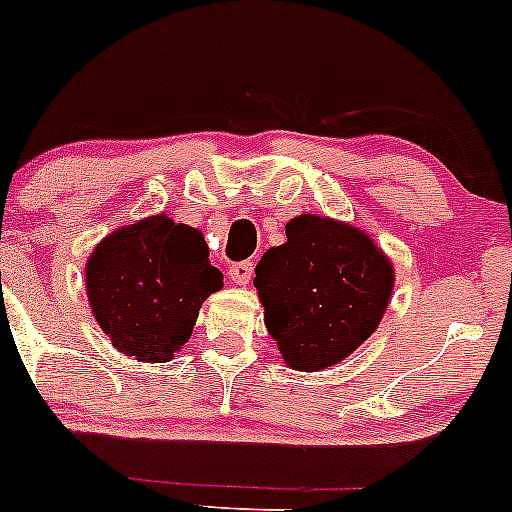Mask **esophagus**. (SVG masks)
Masks as SVG:
<instances>
[{
  "mask_svg": "<svg viewBox=\"0 0 512 512\" xmlns=\"http://www.w3.org/2000/svg\"><path fill=\"white\" fill-rule=\"evenodd\" d=\"M252 272H255L252 262H235V265L230 267L228 274H230V279H233V284L245 286V284H250Z\"/></svg>",
  "mask_w": 512,
  "mask_h": 512,
  "instance_id": "esophagus-1",
  "label": "esophagus"
}]
</instances>
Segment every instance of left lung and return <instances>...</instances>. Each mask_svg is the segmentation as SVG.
<instances>
[{"label": "left lung", "instance_id": "obj_1", "mask_svg": "<svg viewBox=\"0 0 512 512\" xmlns=\"http://www.w3.org/2000/svg\"><path fill=\"white\" fill-rule=\"evenodd\" d=\"M265 325L289 367H333L374 333L389 306L393 269L362 230L306 216L257 262Z\"/></svg>", "mask_w": 512, "mask_h": 512}]
</instances>
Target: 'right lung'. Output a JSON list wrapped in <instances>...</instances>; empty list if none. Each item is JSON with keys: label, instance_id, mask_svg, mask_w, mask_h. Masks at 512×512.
Returning <instances> with one entry per match:
<instances>
[{"label": "right lung", "instance_id": "right-lung-1", "mask_svg": "<svg viewBox=\"0 0 512 512\" xmlns=\"http://www.w3.org/2000/svg\"><path fill=\"white\" fill-rule=\"evenodd\" d=\"M221 284L204 235L167 216L106 235L87 262L89 306L101 330L140 362H170Z\"/></svg>", "mask_w": 512, "mask_h": 512}]
</instances>
